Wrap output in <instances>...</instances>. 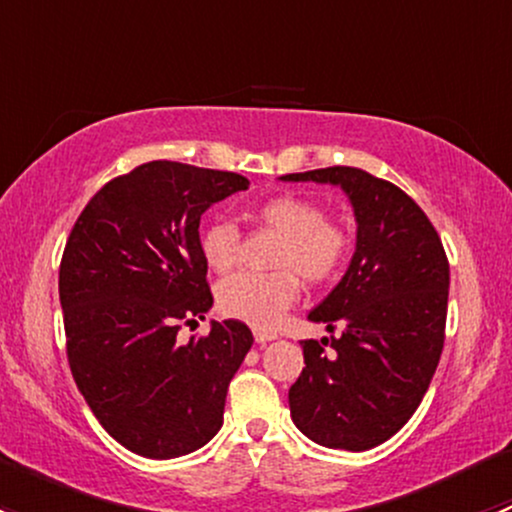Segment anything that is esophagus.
I'll return each instance as SVG.
<instances>
[{
    "instance_id": "esophagus-1",
    "label": "esophagus",
    "mask_w": 512,
    "mask_h": 512,
    "mask_svg": "<svg viewBox=\"0 0 512 512\" xmlns=\"http://www.w3.org/2000/svg\"><path fill=\"white\" fill-rule=\"evenodd\" d=\"M272 339H277L275 332H262V329H257L255 332V342L260 344V347H265V344L272 342Z\"/></svg>"
}]
</instances>
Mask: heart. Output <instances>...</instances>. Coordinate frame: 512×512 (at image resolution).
<instances>
[{
  "instance_id": "1",
  "label": "heart",
  "mask_w": 512,
  "mask_h": 512,
  "mask_svg": "<svg viewBox=\"0 0 512 512\" xmlns=\"http://www.w3.org/2000/svg\"><path fill=\"white\" fill-rule=\"evenodd\" d=\"M255 218L282 235L275 265L285 270L227 277L218 289V304L227 317L270 329L299 297V277L309 285H322L342 270L352 237L347 227L327 220L322 205L299 195L270 198L257 208ZM240 245V230L230 220H215L200 232V252L215 272H230L237 265Z\"/></svg>"
}]
</instances>
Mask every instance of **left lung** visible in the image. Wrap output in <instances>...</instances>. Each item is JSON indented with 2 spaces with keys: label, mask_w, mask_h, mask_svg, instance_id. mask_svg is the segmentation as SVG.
Returning a JSON list of instances; mask_svg holds the SVG:
<instances>
[{
  "label": "left lung",
  "mask_w": 512,
  "mask_h": 512,
  "mask_svg": "<svg viewBox=\"0 0 512 512\" xmlns=\"http://www.w3.org/2000/svg\"><path fill=\"white\" fill-rule=\"evenodd\" d=\"M282 180L339 185L356 218L352 262L309 312L332 337L302 342L289 414L319 446L369 451L414 416L436 374L446 337V252L426 213L389 180L349 165Z\"/></svg>",
  "instance_id": "8db88e82"
}]
</instances>
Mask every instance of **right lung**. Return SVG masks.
Returning a JSON list of instances; mask_svg holds the SVG:
<instances>
[{
	"instance_id": "add662e5",
	"label": "right lung",
	"mask_w": 512,
	"mask_h": 512,
	"mask_svg": "<svg viewBox=\"0 0 512 512\" xmlns=\"http://www.w3.org/2000/svg\"><path fill=\"white\" fill-rule=\"evenodd\" d=\"M250 180L151 160L118 175L76 220L59 270L71 374L103 428L143 458L203 448L223 426L230 379L252 347L237 319L178 342L213 307L200 218Z\"/></svg>"
}]
</instances>
